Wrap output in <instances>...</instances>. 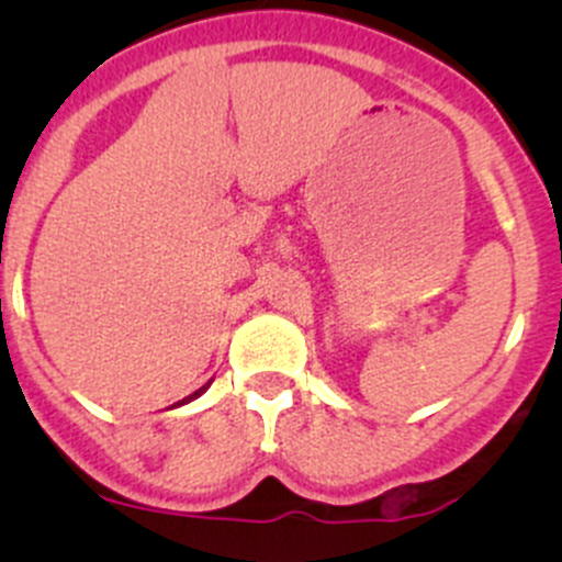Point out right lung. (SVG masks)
<instances>
[{"label": "right lung", "instance_id": "add662e5", "mask_svg": "<svg viewBox=\"0 0 562 562\" xmlns=\"http://www.w3.org/2000/svg\"><path fill=\"white\" fill-rule=\"evenodd\" d=\"M209 389V383H206V386H201V389H198V391H192V394L190 396H184V400H181V402H176V405H187V402H192V400H198V396H201L203 394V391H206ZM173 405V407H176Z\"/></svg>", "mask_w": 562, "mask_h": 562}]
</instances>
